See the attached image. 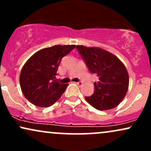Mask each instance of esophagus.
<instances>
[{"mask_svg":"<svg viewBox=\"0 0 151 151\" xmlns=\"http://www.w3.org/2000/svg\"><path fill=\"white\" fill-rule=\"evenodd\" d=\"M76 84H77L79 86H82L83 83L81 82V81H79V82H77V83H76Z\"/></svg>","mask_w":151,"mask_h":151,"instance_id":"34e87169","label":"esophagus"}]
</instances>
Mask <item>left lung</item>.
<instances>
[{
	"mask_svg": "<svg viewBox=\"0 0 151 151\" xmlns=\"http://www.w3.org/2000/svg\"><path fill=\"white\" fill-rule=\"evenodd\" d=\"M90 72L99 77L94 92L86 101L97 110L115 108L124 99L129 89V77L123 62L116 56L100 47L77 45Z\"/></svg>",
	"mask_w": 151,
	"mask_h": 151,
	"instance_id": "8db88e82",
	"label": "left lung"
}]
</instances>
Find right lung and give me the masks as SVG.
Returning <instances> with one entry per match:
<instances>
[{"instance_id": "obj_1", "label": "right lung", "mask_w": 151, "mask_h": 151, "mask_svg": "<svg viewBox=\"0 0 151 151\" xmlns=\"http://www.w3.org/2000/svg\"><path fill=\"white\" fill-rule=\"evenodd\" d=\"M76 45H55L39 50L27 60L20 75V85L25 97L32 104L48 107L65 92L68 84L56 79L57 71L64 57Z\"/></svg>"}]
</instances>
